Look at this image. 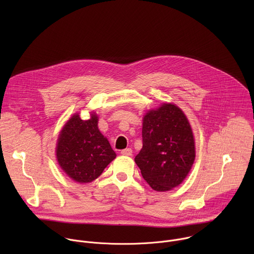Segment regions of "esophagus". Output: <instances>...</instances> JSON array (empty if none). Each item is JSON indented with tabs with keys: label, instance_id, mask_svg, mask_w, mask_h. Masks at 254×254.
I'll return each mask as SVG.
<instances>
[{
	"label": "esophagus",
	"instance_id": "obj_1",
	"mask_svg": "<svg viewBox=\"0 0 254 254\" xmlns=\"http://www.w3.org/2000/svg\"><path fill=\"white\" fill-rule=\"evenodd\" d=\"M121 154H122V155H124V156H131V154H132V150H131L130 148H127V149L123 150V151L121 152Z\"/></svg>",
	"mask_w": 254,
	"mask_h": 254
}]
</instances>
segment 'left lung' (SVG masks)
Segmentation results:
<instances>
[{
    "instance_id": "obj_1",
    "label": "left lung",
    "mask_w": 254,
    "mask_h": 254,
    "mask_svg": "<svg viewBox=\"0 0 254 254\" xmlns=\"http://www.w3.org/2000/svg\"><path fill=\"white\" fill-rule=\"evenodd\" d=\"M142 148L135 156L142 178L158 192L179 186L195 161V141L181 108L164 103L142 120Z\"/></svg>"
}]
</instances>
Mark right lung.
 <instances>
[{"label":"right lung","instance_id":"1","mask_svg":"<svg viewBox=\"0 0 254 254\" xmlns=\"http://www.w3.org/2000/svg\"><path fill=\"white\" fill-rule=\"evenodd\" d=\"M98 118L92 113L83 121L74 115L60 131L56 157L65 174L78 183H89L98 178L116 157L107 138L99 131Z\"/></svg>","mask_w":254,"mask_h":254}]
</instances>
